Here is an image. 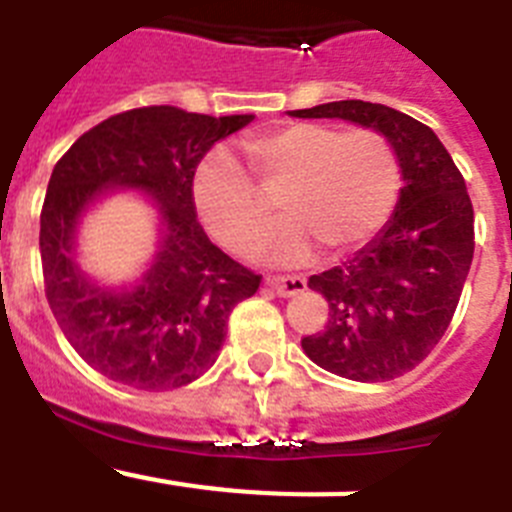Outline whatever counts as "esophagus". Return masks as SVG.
Returning a JSON list of instances; mask_svg holds the SVG:
<instances>
[{"mask_svg":"<svg viewBox=\"0 0 512 512\" xmlns=\"http://www.w3.org/2000/svg\"><path fill=\"white\" fill-rule=\"evenodd\" d=\"M266 284H269L279 297H295L300 295V292H305L307 287V282L302 277H269Z\"/></svg>","mask_w":512,"mask_h":512,"instance_id":"esophagus-1","label":"esophagus"}]
</instances>
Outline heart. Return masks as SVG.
<instances>
[{
  "instance_id": "heart-1",
  "label": "heart",
  "mask_w": 512,
  "mask_h": 512,
  "mask_svg": "<svg viewBox=\"0 0 512 512\" xmlns=\"http://www.w3.org/2000/svg\"><path fill=\"white\" fill-rule=\"evenodd\" d=\"M256 187L223 151L194 174L192 197L205 228L225 248L243 251L269 225L264 198L279 192V225L256 253L274 264H305L315 248L330 256L364 246L387 223L400 189L390 140L377 130H338L325 122H289L243 143Z\"/></svg>"
}]
</instances>
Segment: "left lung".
Segmentation results:
<instances>
[{
	"mask_svg": "<svg viewBox=\"0 0 512 512\" xmlns=\"http://www.w3.org/2000/svg\"><path fill=\"white\" fill-rule=\"evenodd\" d=\"M302 120H348L390 140L402 189L395 212L343 266L312 274L328 300V323L302 338L325 372L354 382H384L410 372L449 328L474 256V210L467 184L438 135L384 104L343 99Z\"/></svg>",
	"mask_w": 512,
	"mask_h": 512,
	"instance_id": "left-lung-1",
	"label": "left lung"
}]
</instances>
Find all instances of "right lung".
<instances>
[{"label": "right lung", "mask_w": 512, "mask_h": 512, "mask_svg": "<svg viewBox=\"0 0 512 512\" xmlns=\"http://www.w3.org/2000/svg\"><path fill=\"white\" fill-rule=\"evenodd\" d=\"M253 115L210 117L171 104L107 117L56 164L40 212L45 297L76 354L107 379L164 392L210 369L228 315L261 277L235 264L197 223L192 179L217 140ZM115 191L157 207V251L130 283L80 269L78 228Z\"/></svg>", "instance_id": "right-lung-1"}]
</instances>
